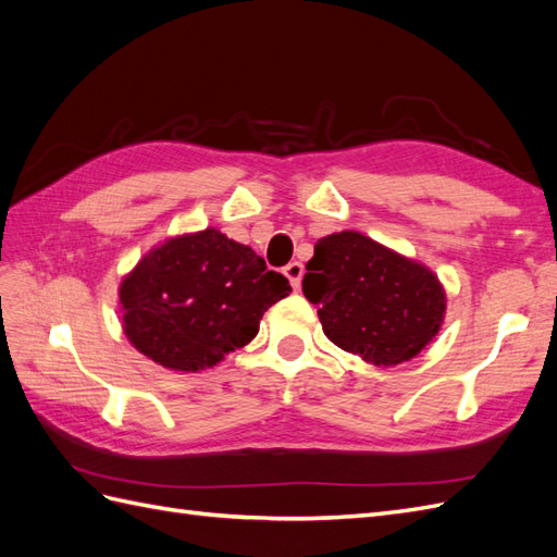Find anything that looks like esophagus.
<instances>
[{"label":"esophagus","mask_w":557,"mask_h":557,"mask_svg":"<svg viewBox=\"0 0 557 557\" xmlns=\"http://www.w3.org/2000/svg\"><path fill=\"white\" fill-rule=\"evenodd\" d=\"M283 274H285V278L290 281L293 288H295V290H299L301 276H305V264H301V262H290V264H285V267H283Z\"/></svg>","instance_id":"obj_1"}]
</instances>
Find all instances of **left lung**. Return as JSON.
<instances>
[{
	"label": "left lung",
	"mask_w": 557,
	"mask_h": 557,
	"mask_svg": "<svg viewBox=\"0 0 557 557\" xmlns=\"http://www.w3.org/2000/svg\"><path fill=\"white\" fill-rule=\"evenodd\" d=\"M301 290L332 344L379 367L418 356L446 311L430 269L358 232L330 234L313 246Z\"/></svg>",
	"instance_id": "1"
}]
</instances>
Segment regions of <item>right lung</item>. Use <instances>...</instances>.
Instances as JSON below:
<instances>
[{
	"label": "right lung",
	"mask_w": 557,
	"mask_h": 557,
	"mask_svg": "<svg viewBox=\"0 0 557 557\" xmlns=\"http://www.w3.org/2000/svg\"><path fill=\"white\" fill-rule=\"evenodd\" d=\"M288 295V278L213 227L150 250L121 285L127 339L178 372L246 346L264 311Z\"/></svg>",
	"instance_id": "1"
}]
</instances>
